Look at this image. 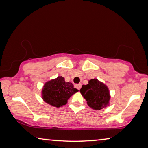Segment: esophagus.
<instances>
[{
    "label": "esophagus",
    "mask_w": 148,
    "mask_h": 148,
    "mask_svg": "<svg viewBox=\"0 0 148 148\" xmlns=\"http://www.w3.org/2000/svg\"><path fill=\"white\" fill-rule=\"evenodd\" d=\"M75 87H76L77 89L79 90V89H80V88H81V87H82V84H76V85H75Z\"/></svg>",
    "instance_id": "1"
}]
</instances>
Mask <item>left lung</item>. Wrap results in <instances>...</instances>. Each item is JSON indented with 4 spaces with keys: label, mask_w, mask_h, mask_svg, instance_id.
<instances>
[{
    "label": "left lung",
    "mask_w": 148,
    "mask_h": 148,
    "mask_svg": "<svg viewBox=\"0 0 148 148\" xmlns=\"http://www.w3.org/2000/svg\"><path fill=\"white\" fill-rule=\"evenodd\" d=\"M88 106L93 110H101L109 105L110 91L108 87L97 79H91L79 90Z\"/></svg>",
    "instance_id": "obj_1"
}]
</instances>
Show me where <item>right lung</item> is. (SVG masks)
<instances>
[{
  "mask_svg": "<svg viewBox=\"0 0 148 148\" xmlns=\"http://www.w3.org/2000/svg\"><path fill=\"white\" fill-rule=\"evenodd\" d=\"M78 91L71 82H66L62 76L47 82L42 91V99L51 106L59 108L67 103L72 95Z\"/></svg>",
  "mask_w": 148,
  "mask_h": 148,
  "instance_id": "1",
  "label": "right lung"
}]
</instances>
